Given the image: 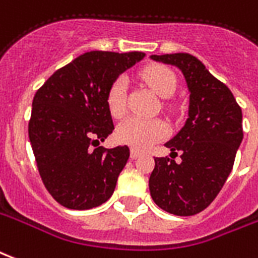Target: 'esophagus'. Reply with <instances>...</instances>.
Segmentation results:
<instances>
[{
  "instance_id": "34e87169",
  "label": "esophagus",
  "mask_w": 258,
  "mask_h": 258,
  "mask_svg": "<svg viewBox=\"0 0 258 258\" xmlns=\"http://www.w3.org/2000/svg\"><path fill=\"white\" fill-rule=\"evenodd\" d=\"M139 156H141V153H139L138 150H135V149H131V153H130V157L133 158V160H135V158H138Z\"/></svg>"
}]
</instances>
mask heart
Listing matches in <instances>:
<instances>
[{
  "label": "heart",
  "mask_w": 258,
  "mask_h": 258,
  "mask_svg": "<svg viewBox=\"0 0 258 258\" xmlns=\"http://www.w3.org/2000/svg\"><path fill=\"white\" fill-rule=\"evenodd\" d=\"M144 79L150 89L163 98L175 93L177 78L171 68L161 64H152L142 71ZM106 105L113 117H120L125 112V78L119 76L110 83L106 91ZM167 125L157 119H141L130 116L117 125L116 137L120 142L137 150H146L152 145L165 138Z\"/></svg>",
  "instance_id": "obj_1"
}]
</instances>
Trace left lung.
<instances>
[{
  "label": "left lung",
  "mask_w": 258,
  "mask_h": 258,
  "mask_svg": "<svg viewBox=\"0 0 258 258\" xmlns=\"http://www.w3.org/2000/svg\"><path fill=\"white\" fill-rule=\"evenodd\" d=\"M150 58L182 71L190 105L184 127L165 144L171 156L180 152L182 161L154 157L149 190L156 205L165 212L192 216L211 205L234 167L243 138L242 109L230 89L197 57L173 53Z\"/></svg>",
  "instance_id": "1"
}]
</instances>
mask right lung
Segmentation results:
<instances>
[{
    "label": "right lung",
    "instance_id": "obj_1",
    "mask_svg": "<svg viewBox=\"0 0 258 258\" xmlns=\"http://www.w3.org/2000/svg\"><path fill=\"white\" fill-rule=\"evenodd\" d=\"M144 57L142 51H87L34 95L28 137L42 182L62 207L91 209L113 194L130 149L98 146L114 130L106 91Z\"/></svg>",
    "mask_w": 258,
    "mask_h": 258
}]
</instances>
